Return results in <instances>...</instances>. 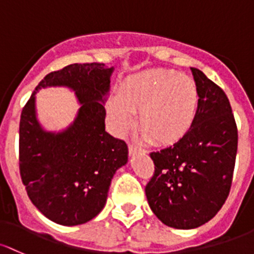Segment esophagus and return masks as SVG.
<instances>
[{
  "label": "esophagus",
  "instance_id": "esophagus-1",
  "mask_svg": "<svg viewBox=\"0 0 254 254\" xmlns=\"http://www.w3.org/2000/svg\"><path fill=\"white\" fill-rule=\"evenodd\" d=\"M138 151H143V149L138 147V146L134 145V143H130V145H129V153L130 154H134V153H136V152H138Z\"/></svg>",
  "mask_w": 254,
  "mask_h": 254
}]
</instances>
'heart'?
<instances>
[{
    "instance_id": "b5f03b06",
    "label": "heart",
    "mask_w": 254,
    "mask_h": 254,
    "mask_svg": "<svg viewBox=\"0 0 254 254\" xmlns=\"http://www.w3.org/2000/svg\"><path fill=\"white\" fill-rule=\"evenodd\" d=\"M197 106L198 92L189 76L156 68L125 78L108 112L120 130L127 129L132 112H138V129L149 142L172 146L191 130Z\"/></svg>"
}]
</instances>
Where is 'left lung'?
I'll return each mask as SVG.
<instances>
[{
	"instance_id": "left-lung-1",
	"label": "left lung",
	"mask_w": 254,
	"mask_h": 254,
	"mask_svg": "<svg viewBox=\"0 0 254 254\" xmlns=\"http://www.w3.org/2000/svg\"><path fill=\"white\" fill-rule=\"evenodd\" d=\"M196 118L175 145L151 152L154 173L145 191L152 212L165 225L194 229L220 210L233 184L237 127L228 96L196 68Z\"/></svg>"
}]
</instances>
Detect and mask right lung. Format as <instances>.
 Here are the masks:
<instances>
[{"label":"right lung","instance_id":"right-lung-1","mask_svg":"<svg viewBox=\"0 0 254 254\" xmlns=\"http://www.w3.org/2000/svg\"><path fill=\"white\" fill-rule=\"evenodd\" d=\"M112 71L103 63H75L52 71L21 111V181L33 204L61 225L95 218L105 207L114 173L127 162L125 141L106 131L103 102ZM47 86L70 87L82 103L73 124L58 134L45 132L36 119L35 93Z\"/></svg>","mask_w":254,"mask_h":254}]
</instances>
